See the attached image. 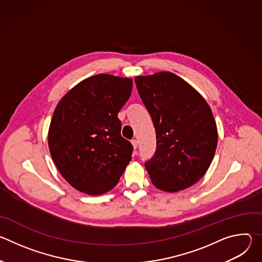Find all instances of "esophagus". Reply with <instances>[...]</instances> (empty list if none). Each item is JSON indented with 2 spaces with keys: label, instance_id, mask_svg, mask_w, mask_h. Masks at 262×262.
Instances as JSON below:
<instances>
[{
  "label": "esophagus",
  "instance_id": "34e87169",
  "mask_svg": "<svg viewBox=\"0 0 262 262\" xmlns=\"http://www.w3.org/2000/svg\"><path fill=\"white\" fill-rule=\"evenodd\" d=\"M132 144H133V147H134V149H135V150H136L137 147H138V141H137L136 139H133V140H132Z\"/></svg>",
  "mask_w": 262,
  "mask_h": 262
}]
</instances>
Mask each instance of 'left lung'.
I'll return each mask as SVG.
<instances>
[{"mask_svg":"<svg viewBox=\"0 0 262 262\" xmlns=\"http://www.w3.org/2000/svg\"><path fill=\"white\" fill-rule=\"evenodd\" d=\"M151 116L157 150L145 163L155 186L178 192L195 184L209 168L217 144L211 110L190 84L168 71L135 79Z\"/></svg>","mask_w":262,"mask_h":262,"instance_id":"left-lung-1","label":"left lung"}]
</instances>
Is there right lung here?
I'll return each instance as SVG.
<instances>
[{
    "label": "right lung",
    "instance_id": "add662e5",
    "mask_svg": "<svg viewBox=\"0 0 262 262\" xmlns=\"http://www.w3.org/2000/svg\"><path fill=\"white\" fill-rule=\"evenodd\" d=\"M132 90V79L101 73L74 86L57 104L49 129L50 152L78 191L106 193L132 160L133 145L121 137L118 118Z\"/></svg>",
    "mask_w": 262,
    "mask_h": 262
}]
</instances>
